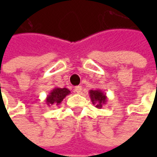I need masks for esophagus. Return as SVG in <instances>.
<instances>
[{
    "label": "esophagus",
    "instance_id": "1",
    "mask_svg": "<svg viewBox=\"0 0 157 157\" xmlns=\"http://www.w3.org/2000/svg\"><path fill=\"white\" fill-rule=\"evenodd\" d=\"M75 92L78 94H81L82 93V86H78L75 87Z\"/></svg>",
    "mask_w": 157,
    "mask_h": 157
}]
</instances>
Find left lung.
<instances>
[{
	"instance_id": "obj_1",
	"label": "left lung",
	"mask_w": 157,
	"mask_h": 157,
	"mask_svg": "<svg viewBox=\"0 0 157 157\" xmlns=\"http://www.w3.org/2000/svg\"><path fill=\"white\" fill-rule=\"evenodd\" d=\"M89 94H90V98L93 104L95 105V106L99 109L102 108V106L105 105L107 102V97L101 90H99V89L90 90Z\"/></svg>"
}]
</instances>
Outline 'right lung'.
<instances>
[{
  "label": "right lung",
  "instance_id": "right-lung-1",
  "mask_svg": "<svg viewBox=\"0 0 157 157\" xmlns=\"http://www.w3.org/2000/svg\"><path fill=\"white\" fill-rule=\"evenodd\" d=\"M70 94L71 91L67 88L55 87L54 89H52L45 99L46 105H48V106L52 105H59L63 101V99Z\"/></svg>",
  "mask_w": 157,
  "mask_h": 157
}]
</instances>
